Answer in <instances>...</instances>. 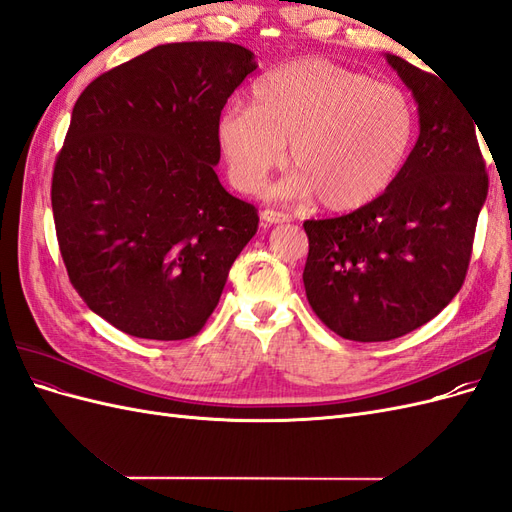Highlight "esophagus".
Wrapping results in <instances>:
<instances>
[{
	"label": "esophagus",
	"instance_id": "34e87169",
	"mask_svg": "<svg viewBox=\"0 0 512 512\" xmlns=\"http://www.w3.org/2000/svg\"><path fill=\"white\" fill-rule=\"evenodd\" d=\"M260 220L265 222L267 226H271V224H284V222H288L290 218L286 213H280V211H273V209H265L260 213Z\"/></svg>",
	"mask_w": 512,
	"mask_h": 512
}]
</instances>
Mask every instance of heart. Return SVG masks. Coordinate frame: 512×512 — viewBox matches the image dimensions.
<instances>
[{
	"label": "heart",
	"instance_id": "heart-1",
	"mask_svg": "<svg viewBox=\"0 0 512 512\" xmlns=\"http://www.w3.org/2000/svg\"><path fill=\"white\" fill-rule=\"evenodd\" d=\"M416 132L404 91L331 64L299 59L267 72L250 106H228L218 143L228 177L256 192L286 156L294 173L280 185L290 198L318 196L327 211L369 205L397 179Z\"/></svg>",
	"mask_w": 512,
	"mask_h": 512
}]
</instances>
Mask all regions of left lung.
Here are the masks:
<instances>
[{
  "label": "left lung",
  "mask_w": 512,
  "mask_h": 512,
  "mask_svg": "<svg viewBox=\"0 0 512 512\" xmlns=\"http://www.w3.org/2000/svg\"><path fill=\"white\" fill-rule=\"evenodd\" d=\"M384 57L418 106L416 145L389 190L369 205L303 224L307 301L352 342H389L453 301L489 190L468 104L438 76Z\"/></svg>",
  "instance_id": "obj_1"
}]
</instances>
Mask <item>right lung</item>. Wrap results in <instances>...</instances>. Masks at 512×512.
Returning <instances> with one entry per match:
<instances>
[{
  "mask_svg": "<svg viewBox=\"0 0 512 512\" xmlns=\"http://www.w3.org/2000/svg\"><path fill=\"white\" fill-rule=\"evenodd\" d=\"M258 68L232 42L160 44L91 81L53 170L70 282L91 312L141 339L196 335L256 230L224 190L218 119Z\"/></svg>",
  "mask_w": 512,
  "mask_h": 512,
  "instance_id": "right-lung-1",
  "label": "right lung"
}]
</instances>
